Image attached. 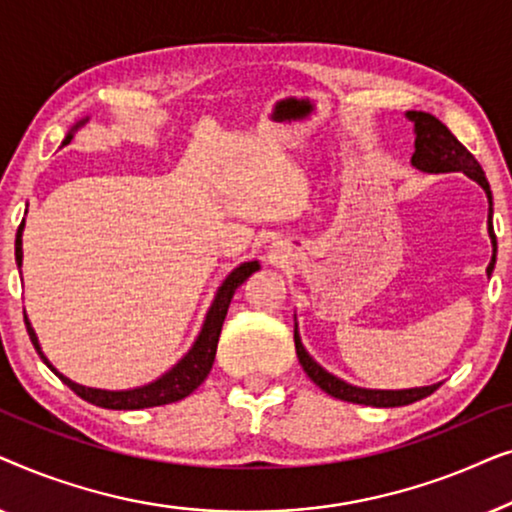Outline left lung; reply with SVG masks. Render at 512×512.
Segmentation results:
<instances>
[{
    "instance_id": "left-lung-1",
    "label": "left lung",
    "mask_w": 512,
    "mask_h": 512,
    "mask_svg": "<svg viewBox=\"0 0 512 512\" xmlns=\"http://www.w3.org/2000/svg\"><path fill=\"white\" fill-rule=\"evenodd\" d=\"M405 118L415 125V151H412L410 163L415 170L419 172H429V174H445V172H464L466 177H471L473 181H478L485 191L487 200H489V216H487V230L489 237H492V261L487 265V275L492 277L494 263H496V235L492 228V188H489V181L482 172V167L478 160L473 158V153L466 149L464 144L459 142L457 137L447 130V125L438 121L436 116L426 114V111H408ZM293 340H296V354L298 361L307 377L317 384L319 389H324L328 396L340 398V401L347 403H359V405H373V408H398V405H410L415 401H422V398L431 396L440 384H429V387H415V389H363V387H354L340 377H335L333 373H328L326 368H321L317 361L307 354V349L303 347V340H300L298 333V324L293 328Z\"/></svg>"
}]
</instances>
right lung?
<instances>
[{
  "label": "right lung",
  "instance_id": "add662e5",
  "mask_svg": "<svg viewBox=\"0 0 512 512\" xmlns=\"http://www.w3.org/2000/svg\"><path fill=\"white\" fill-rule=\"evenodd\" d=\"M86 123H88V118H81V121L67 132V137L62 139V146H67L69 142H72L74 132ZM23 230H25V221L20 223V228L16 233L18 268L23 265ZM258 268H261L258 261H247V263L237 265V268L230 272L226 279H223L219 289H216V296L212 300V305H209L205 321H202V328H200L198 338H195V342L191 345V349H188V352L181 356V359L174 363L167 373L160 375L158 380L142 384V387H135V389H118V391L95 389V387H83V384L69 380V377L62 375L60 370L46 359V354L41 352L39 338H37V333H34V328L27 317H25V326H27V333H30L34 349H37V354L41 356V361H44L46 366L51 368L53 373L74 391V394H79L83 401L100 405V408H107V410H142V408H156V405L177 403V401H181V398H186L188 394H193V391L198 389L202 382H205L209 370H212L216 345H219L221 326H223V319H226V314H228L230 300H233L237 286H242L244 282H247V279L254 275Z\"/></svg>",
  "mask_w": 512,
  "mask_h": 512
}]
</instances>
